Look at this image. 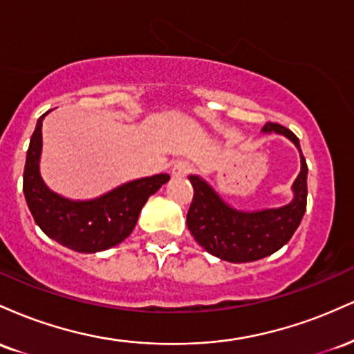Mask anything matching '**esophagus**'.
Wrapping results in <instances>:
<instances>
[{"mask_svg": "<svg viewBox=\"0 0 354 354\" xmlns=\"http://www.w3.org/2000/svg\"><path fill=\"white\" fill-rule=\"evenodd\" d=\"M189 165L185 163V161H178V163L173 165L171 168V176L173 178H185L186 174L189 173Z\"/></svg>", "mask_w": 354, "mask_h": 354, "instance_id": "obj_1", "label": "esophagus"}]
</instances>
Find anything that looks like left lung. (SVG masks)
<instances>
[{"instance_id":"1","label":"left lung","mask_w":354,"mask_h":354,"mask_svg":"<svg viewBox=\"0 0 354 354\" xmlns=\"http://www.w3.org/2000/svg\"><path fill=\"white\" fill-rule=\"evenodd\" d=\"M263 133H276L295 143L301 158V171L293 186V200L279 208L241 211L225 203L221 196L198 174H189L194 194L186 225L209 254L230 263H248L266 258L283 248L295 234L306 211L308 166L299 140L281 124L266 123Z\"/></svg>"}]
</instances>
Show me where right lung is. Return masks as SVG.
<instances>
[{
  "label": "right lung",
  "instance_id": "right-lung-1",
  "mask_svg": "<svg viewBox=\"0 0 354 354\" xmlns=\"http://www.w3.org/2000/svg\"><path fill=\"white\" fill-rule=\"evenodd\" d=\"M48 113L36 123L23 174V193L35 223L46 236L78 253H98L120 245L135 230L145 203L169 181V174L128 181L93 200L61 196L48 188L39 173L41 128Z\"/></svg>",
  "mask_w": 354,
  "mask_h": 354
}]
</instances>
